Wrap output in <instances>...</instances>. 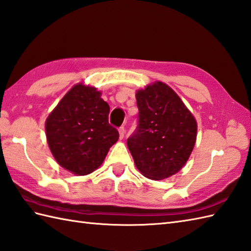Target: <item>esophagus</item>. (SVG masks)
I'll list each match as a JSON object with an SVG mask.
<instances>
[{"label": "esophagus", "mask_w": 251, "mask_h": 251, "mask_svg": "<svg viewBox=\"0 0 251 251\" xmlns=\"http://www.w3.org/2000/svg\"><path fill=\"white\" fill-rule=\"evenodd\" d=\"M119 132H120V138L123 139L124 136H125V128H124V126H122V127L119 128Z\"/></svg>", "instance_id": "1"}]
</instances>
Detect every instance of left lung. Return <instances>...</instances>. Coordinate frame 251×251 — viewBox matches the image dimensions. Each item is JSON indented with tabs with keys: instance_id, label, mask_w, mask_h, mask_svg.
<instances>
[{
	"instance_id": "1",
	"label": "left lung",
	"mask_w": 251,
	"mask_h": 251,
	"mask_svg": "<svg viewBox=\"0 0 251 251\" xmlns=\"http://www.w3.org/2000/svg\"><path fill=\"white\" fill-rule=\"evenodd\" d=\"M138 126L127 147L142 176L164 179L184 167L194 150L197 122L176 92L160 81L136 93Z\"/></svg>"
}]
</instances>
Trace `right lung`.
<instances>
[{
  "instance_id": "1",
  "label": "right lung",
  "mask_w": 251,
  "mask_h": 251,
  "mask_svg": "<svg viewBox=\"0 0 251 251\" xmlns=\"http://www.w3.org/2000/svg\"><path fill=\"white\" fill-rule=\"evenodd\" d=\"M95 87H72L46 121V136L61 167L77 176L92 173L102 164L119 131L109 124V104Z\"/></svg>"
}]
</instances>
